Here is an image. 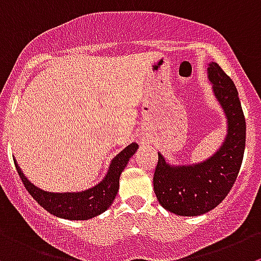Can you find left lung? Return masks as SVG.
<instances>
[{"instance_id": "left-lung-1", "label": "left lung", "mask_w": 261, "mask_h": 261, "mask_svg": "<svg viewBox=\"0 0 261 261\" xmlns=\"http://www.w3.org/2000/svg\"><path fill=\"white\" fill-rule=\"evenodd\" d=\"M207 79L225 116L227 135L206 160L169 163L159 152L153 191L159 203L180 217H198L217 207L237 179L246 143V121L232 79L217 63L207 64Z\"/></svg>"}]
</instances>
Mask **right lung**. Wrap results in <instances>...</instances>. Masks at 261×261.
I'll list each match as a JSON object with an SVG mask.
<instances>
[{
	"label": "right lung",
	"instance_id": "1",
	"mask_svg": "<svg viewBox=\"0 0 261 261\" xmlns=\"http://www.w3.org/2000/svg\"><path fill=\"white\" fill-rule=\"evenodd\" d=\"M137 142H132L111 160L101 182L93 187L76 192H49L32 183L21 172L14 159L15 166L28 192L43 209L58 218L68 220H88L111 206L119 191V178L125 169L129 159L137 151Z\"/></svg>",
	"mask_w": 261,
	"mask_h": 261
}]
</instances>
